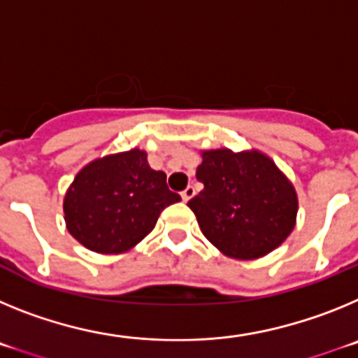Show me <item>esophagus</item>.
<instances>
[{
  "label": "esophagus",
  "instance_id": "esophagus-1",
  "mask_svg": "<svg viewBox=\"0 0 358 358\" xmlns=\"http://www.w3.org/2000/svg\"><path fill=\"white\" fill-rule=\"evenodd\" d=\"M194 195H195V188L194 186H188V188H185V192L181 194V197H182V201L188 202L189 199L194 197Z\"/></svg>",
  "mask_w": 358,
  "mask_h": 358
}]
</instances>
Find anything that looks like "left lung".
Returning a JSON list of instances; mask_svg holds the SVG:
<instances>
[{"mask_svg":"<svg viewBox=\"0 0 358 358\" xmlns=\"http://www.w3.org/2000/svg\"><path fill=\"white\" fill-rule=\"evenodd\" d=\"M201 156L195 176L204 189L188 206L202 235L235 260H256L280 248L297 217V194L289 177L256 148H213Z\"/></svg>","mask_w":358,"mask_h":358,"instance_id":"8db88e82","label":"left lung"}]
</instances>
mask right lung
Returning <instances> with one entry per match:
<instances>
[{
    "instance_id": "obj_1",
    "label": "right lung",
    "mask_w": 358,
    "mask_h": 358,
    "mask_svg": "<svg viewBox=\"0 0 358 358\" xmlns=\"http://www.w3.org/2000/svg\"><path fill=\"white\" fill-rule=\"evenodd\" d=\"M181 197L166 173L150 169L147 152L132 148L87 163L64 195L69 235L100 255L131 251L154 229L161 211Z\"/></svg>"
}]
</instances>
